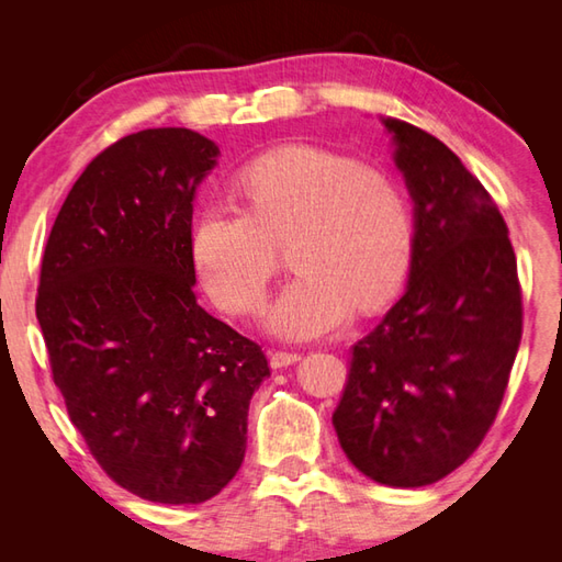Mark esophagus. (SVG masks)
<instances>
[{
	"label": "esophagus",
	"mask_w": 562,
	"mask_h": 562,
	"mask_svg": "<svg viewBox=\"0 0 562 562\" xmlns=\"http://www.w3.org/2000/svg\"><path fill=\"white\" fill-rule=\"evenodd\" d=\"M300 352H288V350H274L272 355H270V367L272 369H282V367H290V364H294L296 360H300Z\"/></svg>",
	"instance_id": "esophagus-1"
}]
</instances>
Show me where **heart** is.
I'll return each instance as SVG.
<instances>
[{
  "mask_svg": "<svg viewBox=\"0 0 562 562\" xmlns=\"http://www.w3.org/2000/svg\"><path fill=\"white\" fill-rule=\"evenodd\" d=\"M236 193L244 207L212 205L190 234L202 290L226 314H260L288 238L296 274L270 312L284 338L324 336L355 306L376 312L408 278L415 220L398 178L384 169L290 145L244 164Z\"/></svg>",
  "mask_w": 562,
  "mask_h": 562,
  "instance_id": "b5f03b06",
  "label": "heart"
}]
</instances>
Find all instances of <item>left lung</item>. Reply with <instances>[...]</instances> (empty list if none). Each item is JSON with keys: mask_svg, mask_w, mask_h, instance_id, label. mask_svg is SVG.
<instances>
[{"mask_svg": "<svg viewBox=\"0 0 562 562\" xmlns=\"http://www.w3.org/2000/svg\"><path fill=\"white\" fill-rule=\"evenodd\" d=\"M384 125L415 200L411 280L352 345L333 427L357 471L420 487L459 469L495 423L521 340V284L479 178L425 130Z\"/></svg>", "mask_w": 562, "mask_h": 562, "instance_id": "obj_1", "label": "left lung"}]
</instances>
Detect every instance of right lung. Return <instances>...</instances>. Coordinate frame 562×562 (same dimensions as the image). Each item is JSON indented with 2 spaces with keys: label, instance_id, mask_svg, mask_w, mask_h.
<instances>
[{
  "label": "right lung",
  "instance_id": "obj_1",
  "mask_svg": "<svg viewBox=\"0 0 562 562\" xmlns=\"http://www.w3.org/2000/svg\"><path fill=\"white\" fill-rule=\"evenodd\" d=\"M186 127L117 139L59 207L35 316L69 420L111 481L200 505L241 469L260 345L198 304L193 195L217 159Z\"/></svg>",
  "mask_w": 562,
  "mask_h": 562
}]
</instances>
